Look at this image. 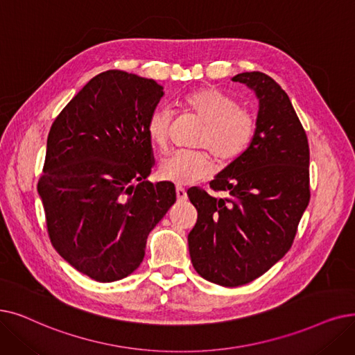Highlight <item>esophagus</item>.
Wrapping results in <instances>:
<instances>
[{"label": "esophagus", "instance_id": "34e87169", "mask_svg": "<svg viewBox=\"0 0 355 355\" xmlns=\"http://www.w3.org/2000/svg\"><path fill=\"white\" fill-rule=\"evenodd\" d=\"M175 193H177L178 202H186V200H187V193H186V190H184L182 187H177V189H175Z\"/></svg>", "mask_w": 355, "mask_h": 355}]
</instances>
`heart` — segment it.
I'll use <instances>...</instances> for the list:
<instances>
[{"label": "heart", "instance_id": "obj_1", "mask_svg": "<svg viewBox=\"0 0 355 355\" xmlns=\"http://www.w3.org/2000/svg\"><path fill=\"white\" fill-rule=\"evenodd\" d=\"M184 113L196 116L203 123L194 146L205 148L222 164L232 162L250 149L257 137V116L241 103L218 88H198L181 100ZM173 113L166 107H157L146 123L150 142L158 149L166 148L171 133ZM213 159L206 150H178L159 165V177L177 186H189L210 177Z\"/></svg>", "mask_w": 355, "mask_h": 355}]
</instances>
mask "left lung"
<instances>
[{"label": "left lung", "mask_w": 355, "mask_h": 355, "mask_svg": "<svg viewBox=\"0 0 355 355\" xmlns=\"http://www.w3.org/2000/svg\"><path fill=\"white\" fill-rule=\"evenodd\" d=\"M232 80L259 100L255 141L210 181L227 197L187 191L198 213L189 235L193 267L225 287L258 279L287 254L311 200L309 144L286 91L258 71Z\"/></svg>", "instance_id": "obj_1"}]
</instances>
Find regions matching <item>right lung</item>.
<instances>
[{
	"instance_id": "right-lung-1",
	"label": "right lung",
	"mask_w": 355,
	"mask_h": 355,
	"mask_svg": "<svg viewBox=\"0 0 355 355\" xmlns=\"http://www.w3.org/2000/svg\"><path fill=\"white\" fill-rule=\"evenodd\" d=\"M164 96L153 80L110 69L58 114L37 182L58 254L100 283L141 266L150 230L175 200L173 182L146 181L149 114Z\"/></svg>"
}]
</instances>
